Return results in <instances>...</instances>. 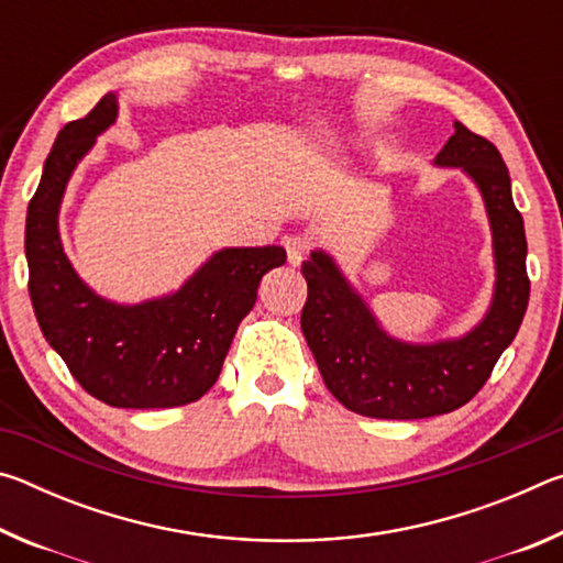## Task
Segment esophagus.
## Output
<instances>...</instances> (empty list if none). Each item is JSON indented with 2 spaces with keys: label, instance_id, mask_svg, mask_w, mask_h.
<instances>
[{
  "label": "esophagus",
  "instance_id": "esophagus-1",
  "mask_svg": "<svg viewBox=\"0 0 563 563\" xmlns=\"http://www.w3.org/2000/svg\"><path fill=\"white\" fill-rule=\"evenodd\" d=\"M285 251H288V263L290 265H300L305 258H308V253L312 251V238L308 235H288L283 241Z\"/></svg>",
  "mask_w": 563,
  "mask_h": 563
}]
</instances>
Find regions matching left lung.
I'll list each match as a JSON object with an SVG mask.
<instances>
[{
    "label": "left lung",
    "mask_w": 563,
    "mask_h": 563,
    "mask_svg": "<svg viewBox=\"0 0 563 563\" xmlns=\"http://www.w3.org/2000/svg\"><path fill=\"white\" fill-rule=\"evenodd\" d=\"M434 166L462 168L474 180L492 228L497 271L492 305L466 335L437 342L397 340L379 325L332 255L312 251L302 263L308 280L302 335L330 393L357 415L422 419L466 405L517 338L527 312V235L497 146L454 121V133Z\"/></svg>",
    "instance_id": "1"
}]
</instances>
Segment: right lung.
<instances>
[{"instance_id":"1","label":"right lung","mask_w":563,"mask_h":563,"mask_svg":"<svg viewBox=\"0 0 563 563\" xmlns=\"http://www.w3.org/2000/svg\"><path fill=\"white\" fill-rule=\"evenodd\" d=\"M119 113L107 93L59 131L26 208L24 253L34 316L49 345L91 397L111 407L154 409L196 402L221 375L261 278L285 263L280 245L223 247L164 298L111 302L79 278L59 238V208L79 161Z\"/></svg>"}]
</instances>
